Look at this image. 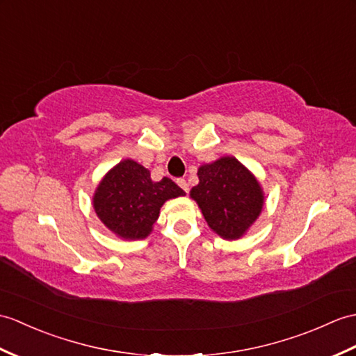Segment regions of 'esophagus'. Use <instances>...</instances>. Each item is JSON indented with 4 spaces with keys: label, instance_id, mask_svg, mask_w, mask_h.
<instances>
[{
    "label": "esophagus",
    "instance_id": "obj_1",
    "mask_svg": "<svg viewBox=\"0 0 356 356\" xmlns=\"http://www.w3.org/2000/svg\"><path fill=\"white\" fill-rule=\"evenodd\" d=\"M177 185L184 189L185 193H188L189 191V185H188V181L185 180V179H177Z\"/></svg>",
    "mask_w": 356,
    "mask_h": 356
}]
</instances>
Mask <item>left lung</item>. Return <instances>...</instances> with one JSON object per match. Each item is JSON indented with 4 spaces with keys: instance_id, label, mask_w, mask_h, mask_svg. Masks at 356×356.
I'll return each mask as SVG.
<instances>
[{
    "instance_id": "obj_1",
    "label": "left lung",
    "mask_w": 356,
    "mask_h": 356,
    "mask_svg": "<svg viewBox=\"0 0 356 356\" xmlns=\"http://www.w3.org/2000/svg\"><path fill=\"white\" fill-rule=\"evenodd\" d=\"M198 185L191 197L211 229L236 239L258 218L264 204L261 186L235 158H221L198 168Z\"/></svg>"
}]
</instances>
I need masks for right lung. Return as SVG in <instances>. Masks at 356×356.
Masks as SVG:
<instances>
[{
	"mask_svg": "<svg viewBox=\"0 0 356 356\" xmlns=\"http://www.w3.org/2000/svg\"><path fill=\"white\" fill-rule=\"evenodd\" d=\"M184 189L163 177L150 179V171L135 161L126 159L107 172L94 195L97 216L107 229L124 239H143L152 232L161 206Z\"/></svg>",
	"mask_w": 356,
	"mask_h": 356,
	"instance_id": "right-lung-1",
	"label": "right lung"
}]
</instances>
